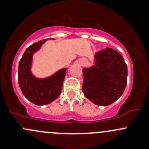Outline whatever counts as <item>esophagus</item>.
Segmentation results:
<instances>
[{"instance_id":"obj_1","label":"esophagus","mask_w":149,"mask_h":149,"mask_svg":"<svg viewBox=\"0 0 149 149\" xmlns=\"http://www.w3.org/2000/svg\"><path fill=\"white\" fill-rule=\"evenodd\" d=\"M86 63V61L85 60H84V61H83V64H85Z\"/></svg>"}]
</instances>
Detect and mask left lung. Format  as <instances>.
Returning a JSON list of instances; mask_svg holds the SVG:
<instances>
[{
  "instance_id": "obj_1",
  "label": "left lung",
  "mask_w": 149,
  "mask_h": 149,
  "mask_svg": "<svg viewBox=\"0 0 149 149\" xmlns=\"http://www.w3.org/2000/svg\"><path fill=\"white\" fill-rule=\"evenodd\" d=\"M95 66L82 70L84 96L100 106H108L122 95L127 84V65L119 52L107 47L95 55Z\"/></svg>"
}]
</instances>
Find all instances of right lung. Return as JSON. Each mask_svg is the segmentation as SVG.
<instances>
[{"label":"right lung","instance_id":"obj_1","mask_svg":"<svg viewBox=\"0 0 149 149\" xmlns=\"http://www.w3.org/2000/svg\"><path fill=\"white\" fill-rule=\"evenodd\" d=\"M47 39L38 41L29 46L19 62L18 83L22 93L32 103L45 105L51 103L60 96L67 69H62L50 77L38 79L30 72L33 54L39 49Z\"/></svg>","mask_w":149,"mask_h":149}]
</instances>
